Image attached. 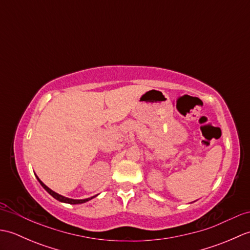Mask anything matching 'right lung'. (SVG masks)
Wrapping results in <instances>:
<instances>
[{
    "mask_svg": "<svg viewBox=\"0 0 250 250\" xmlns=\"http://www.w3.org/2000/svg\"><path fill=\"white\" fill-rule=\"evenodd\" d=\"M36 178H37V180H39L40 182V184L42 185V187H43L47 192H48L50 195H52L54 196V198L56 199V200H58V201H60V202H63V203H68V204H82V203H84V202H88L89 200H91V199H93V198H95V196L97 195H94V196H91V198H88V199H83V200H74V199H68V198H65V196H63V195H60V194H58L57 192H55V191H52L51 189H49L48 187H47V186L42 182V180L36 176Z\"/></svg>",
    "mask_w": 250,
    "mask_h": 250,
    "instance_id": "obj_1",
    "label": "right lung"
}]
</instances>
